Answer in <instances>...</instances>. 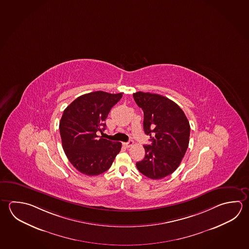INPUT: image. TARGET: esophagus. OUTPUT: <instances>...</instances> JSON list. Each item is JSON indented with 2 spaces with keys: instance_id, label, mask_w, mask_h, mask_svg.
<instances>
[{
  "instance_id": "obj_1",
  "label": "esophagus",
  "mask_w": 249,
  "mask_h": 249,
  "mask_svg": "<svg viewBox=\"0 0 249 249\" xmlns=\"http://www.w3.org/2000/svg\"><path fill=\"white\" fill-rule=\"evenodd\" d=\"M133 145V141H129L126 143H124V145L125 146V147H131V145Z\"/></svg>"
}]
</instances>
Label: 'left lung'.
Here are the masks:
<instances>
[{
  "instance_id": "left-lung-1",
  "label": "left lung",
  "mask_w": 249,
  "mask_h": 249,
  "mask_svg": "<svg viewBox=\"0 0 249 249\" xmlns=\"http://www.w3.org/2000/svg\"><path fill=\"white\" fill-rule=\"evenodd\" d=\"M133 98L143 109L144 131L152 142L144 145L145 158L136 166L145 177L159 180L179 167L189 146L190 123L182 109L165 96L139 91Z\"/></svg>"
}]
</instances>
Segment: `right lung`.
<instances>
[{"label":"right lung","mask_w":249,"mask_h":249,"mask_svg":"<svg viewBox=\"0 0 249 249\" xmlns=\"http://www.w3.org/2000/svg\"><path fill=\"white\" fill-rule=\"evenodd\" d=\"M123 93L95 91L81 95L64 110L59 122L62 147L69 161L83 175L94 177L107 171L120 152V142L96 134L105 130V119Z\"/></svg>","instance_id":"right-lung-1"}]
</instances>
